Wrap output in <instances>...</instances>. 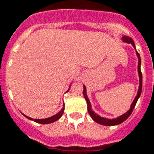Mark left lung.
<instances>
[{"mask_svg":"<svg viewBox=\"0 0 154 154\" xmlns=\"http://www.w3.org/2000/svg\"><path fill=\"white\" fill-rule=\"evenodd\" d=\"M122 40L126 42V43L132 44L134 48H135V44H134V42L133 41V39L129 37V36H123L122 37ZM136 50V48H135ZM136 55H137V57L138 59V62H137V72H138V77H139V86H138V90H137V96L135 97V98L133 101V103L131 104V107H130L129 110L128 112H126L125 113H123L121 116H119L118 118H103V117H101L100 115H98L97 113H96L94 111L92 110V105H91V103H90V100L88 98V95H87V88H86V86L83 85V96H84L85 99H86V102H87V104H88V111L89 115L91 116V118H92L93 121H95L96 122L99 123V124H102V125L104 126H115L118 125L120 123H122L125 121L127 118L129 117L132 112L134 109L135 107V105L137 103V100L139 98V97L141 95V92H142V87H143V77H142V72H141V57L139 53L136 51Z\"/></svg>","mask_w":154,"mask_h":154,"instance_id":"left-lung-1","label":"left lung"}]
</instances>
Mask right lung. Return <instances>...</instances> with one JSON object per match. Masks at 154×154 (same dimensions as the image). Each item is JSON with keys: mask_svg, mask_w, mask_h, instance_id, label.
<instances>
[{"mask_svg": "<svg viewBox=\"0 0 154 154\" xmlns=\"http://www.w3.org/2000/svg\"><path fill=\"white\" fill-rule=\"evenodd\" d=\"M71 85H72V83L69 85V88H68V90H67L66 92H68V91L70 90ZM64 106H65V105L63 104V107H62V108L61 109V110L59 111L57 114L53 115V116H51V117H50V118H42V119H33V118H29V117H27V116H26V115L23 114V113H22V114L24 115L26 118H28V119H30V120H32V121H34V122H38V123H42V124H48V123H51V122H56V121H57L58 119H60V118H61V117H62V114H63V112H64V109H65Z\"/></svg>", "mask_w": 154, "mask_h": 154, "instance_id": "right-lung-1", "label": "right lung"}]
</instances>
